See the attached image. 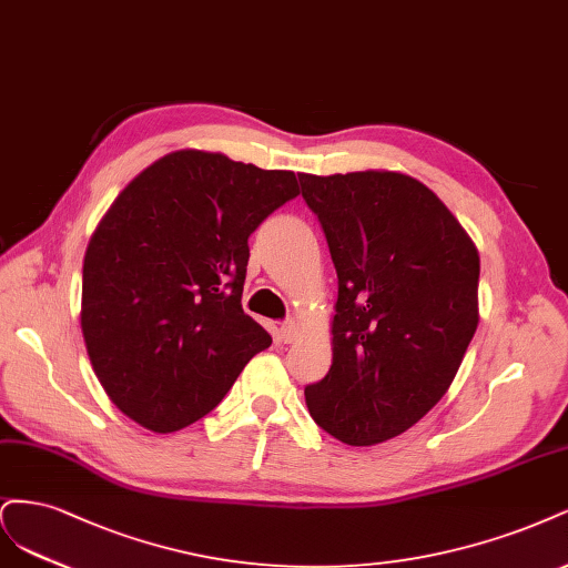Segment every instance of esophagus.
I'll return each instance as SVG.
<instances>
[{
  "label": "esophagus",
  "mask_w": 568,
  "mask_h": 568,
  "mask_svg": "<svg viewBox=\"0 0 568 568\" xmlns=\"http://www.w3.org/2000/svg\"><path fill=\"white\" fill-rule=\"evenodd\" d=\"M281 337H283V342H295L300 337V325L295 321H283L281 323Z\"/></svg>",
  "instance_id": "1"
}]
</instances>
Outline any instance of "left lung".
Masks as SVG:
<instances>
[{"instance_id":"obj_1","label":"left lung","mask_w":568,"mask_h":568,"mask_svg":"<svg viewBox=\"0 0 568 568\" xmlns=\"http://www.w3.org/2000/svg\"><path fill=\"white\" fill-rule=\"evenodd\" d=\"M337 271L333 365L304 389L316 425L375 446L423 419L479 325V252L423 181L387 170L300 174Z\"/></svg>"}]
</instances>
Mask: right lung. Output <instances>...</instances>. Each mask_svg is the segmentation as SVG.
<instances>
[{
	"instance_id": "obj_1",
	"label": "right lung",
	"mask_w": 568,
	"mask_h": 568,
	"mask_svg": "<svg viewBox=\"0 0 568 568\" xmlns=\"http://www.w3.org/2000/svg\"><path fill=\"white\" fill-rule=\"evenodd\" d=\"M297 195L295 172L184 149L115 197L87 245L80 318L91 368L126 417L184 429L268 349L241 304L247 237Z\"/></svg>"
}]
</instances>
